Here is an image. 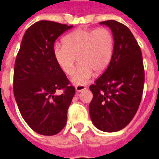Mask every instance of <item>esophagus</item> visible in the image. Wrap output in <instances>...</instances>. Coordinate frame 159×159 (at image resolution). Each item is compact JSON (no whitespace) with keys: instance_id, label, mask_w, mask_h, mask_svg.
<instances>
[{"instance_id":"obj_1","label":"esophagus","mask_w":159,"mask_h":159,"mask_svg":"<svg viewBox=\"0 0 159 159\" xmlns=\"http://www.w3.org/2000/svg\"><path fill=\"white\" fill-rule=\"evenodd\" d=\"M86 89V86L82 85V84H80V85H76L75 86V90L77 92H81V91H83Z\"/></svg>"}]
</instances>
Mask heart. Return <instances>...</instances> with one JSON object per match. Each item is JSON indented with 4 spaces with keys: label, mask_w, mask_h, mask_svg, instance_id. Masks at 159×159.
Segmentation results:
<instances>
[{
    "label": "heart",
    "mask_w": 159,
    "mask_h": 159,
    "mask_svg": "<svg viewBox=\"0 0 159 159\" xmlns=\"http://www.w3.org/2000/svg\"><path fill=\"white\" fill-rule=\"evenodd\" d=\"M63 43L54 46V58L62 71L70 75L78 57L80 64L72 77L78 84L86 83L93 73H103L113 54V35L106 27L76 29L65 37Z\"/></svg>",
    "instance_id": "1"
}]
</instances>
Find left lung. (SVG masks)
<instances>
[{"label": "left lung", "instance_id": "8db88e82", "mask_svg": "<svg viewBox=\"0 0 159 159\" xmlns=\"http://www.w3.org/2000/svg\"><path fill=\"white\" fill-rule=\"evenodd\" d=\"M111 29L114 50L104 73L89 86V114L98 129L115 132L133 119L141 102L144 84L142 52L130 30L116 20L100 23Z\"/></svg>", "mask_w": 159, "mask_h": 159}]
</instances>
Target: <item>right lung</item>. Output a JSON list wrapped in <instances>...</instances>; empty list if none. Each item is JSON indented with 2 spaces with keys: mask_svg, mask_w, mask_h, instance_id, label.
Listing matches in <instances>:
<instances>
[{
  "mask_svg": "<svg viewBox=\"0 0 159 159\" xmlns=\"http://www.w3.org/2000/svg\"><path fill=\"white\" fill-rule=\"evenodd\" d=\"M72 27L48 20L34 23L25 32L15 60L18 107L29 127L43 135H54L65 127L75 93L53 55L56 40Z\"/></svg>",
  "mask_w": 159,
  "mask_h": 159,
  "instance_id": "add662e5",
  "label": "right lung"
}]
</instances>
